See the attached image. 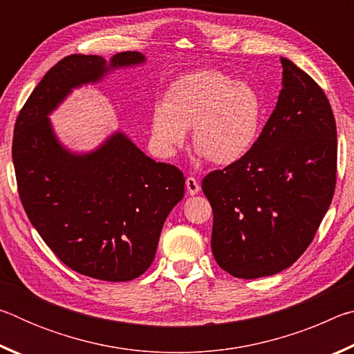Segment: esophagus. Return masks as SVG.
Instances as JSON below:
<instances>
[{"mask_svg":"<svg viewBox=\"0 0 354 354\" xmlns=\"http://www.w3.org/2000/svg\"><path fill=\"white\" fill-rule=\"evenodd\" d=\"M185 189H187V192H189L190 195L200 194V190H201L198 181H196L194 176H189L187 179H185Z\"/></svg>","mask_w":354,"mask_h":354,"instance_id":"obj_1","label":"esophagus"}]
</instances>
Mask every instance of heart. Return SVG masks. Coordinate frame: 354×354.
<instances>
[{"mask_svg": "<svg viewBox=\"0 0 354 354\" xmlns=\"http://www.w3.org/2000/svg\"><path fill=\"white\" fill-rule=\"evenodd\" d=\"M266 118V101L251 82L217 70L179 76L151 113V140L162 158L175 156L192 127L198 153L217 165H231L254 148Z\"/></svg>", "mask_w": 354, "mask_h": 354, "instance_id": "heart-1", "label": "heart"}]
</instances>
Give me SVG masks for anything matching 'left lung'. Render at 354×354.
Wrapping results in <instances>:
<instances>
[{
	"label": "left lung",
	"instance_id": "left-lung-1",
	"mask_svg": "<svg viewBox=\"0 0 354 354\" xmlns=\"http://www.w3.org/2000/svg\"><path fill=\"white\" fill-rule=\"evenodd\" d=\"M281 64L283 88L254 148L201 184L214 212L215 261L242 279L290 267L313 242L335 187L337 131L329 101L292 61Z\"/></svg>",
	"mask_w": 354,
	"mask_h": 354
}]
</instances>
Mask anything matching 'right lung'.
Listing matches in <instances>:
<instances>
[{"mask_svg":"<svg viewBox=\"0 0 354 354\" xmlns=\"http://www.w3.org/2000/svg\"><path fill=\"white\" fill-rule=\"evenodd\" d=\"M145 62L137 51L71 55L48 70L15 122L12 160L21 205L65 266L101 281H131L151 266L164 221L184 196V175L113 133L91 153H73L48 115L84 84Z\"/></svg>","mask_w":354,"mask_h":354,"instance_id":"1","label":"right lung"}]
</instances>
